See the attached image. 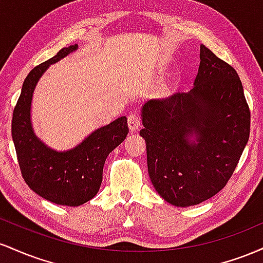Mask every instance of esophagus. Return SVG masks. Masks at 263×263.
Instances as JSON below:
<instances>
[{
	"label": "esophagus",
	"instance_id": "34e87169",
	"mask_svg": "<svg viewBox=\"0 0 263 263\" xmlns=\"http://www.w3.org/2000/svg\"><path fill=\"white\" fill-rule=\"evenodd\" d=\"M127 123H128V127L131 131H136V129L140 128L141 126V119H140V115L137 112H131L127 116Z\"/></svg>",
	"mask_w": 263,
	"mask_h": 263
}]
</instances>
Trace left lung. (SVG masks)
<instances>
[{
    "label": "left lung",
    "mask_w": 263,
    "mask_h": 263,
    "mask_svg": "<svg viewBox=\"0 0 263 263\" xmlns=\"http://www.w3.org/2000/svg\"><path fill=\"white\" fill-rule=\"evenodd\" d=\"M251 114L230 64L200 44L194 87L142 108L141 136L155 189L176 206L208 200L228 184L250 136ZM197 136L198 144L187 137Z\"/></svg>",
    "instance_id": "left-lung-1"
}]
</instances>
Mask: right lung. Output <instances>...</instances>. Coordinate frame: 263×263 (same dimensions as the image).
<instances>
[{"instance_id":"obj_1","label":"right lung","mask_w":263,"mask_h":263,"mask_svg":"<svg viewBox=\"0 0 263 263\" xmlns=\"http://www.w3.org/2000/svg\"><path fill=\"white\" fill-rule=\"evenodd\" d=\"M78 44L33 68L23 83L12 116V138L27 185L42 198L59 205L79 206L98 194L106 157L128 134L125 116L96 129L79 146L66 152L48 148L35 137L31 125V101L37 81L47 68L64 58Z\"/></svg>"}]
</instances>
